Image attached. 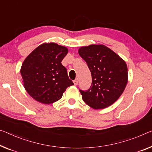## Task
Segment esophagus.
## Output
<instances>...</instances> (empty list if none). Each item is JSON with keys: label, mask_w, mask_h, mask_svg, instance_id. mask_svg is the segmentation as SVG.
Instances as JSON below:
<instances>
[{"label": "esophagus", "mask_w": 152, "mask_h": 152, "mask_svg": "<svg viewBox=\"0 0 152 152\" xmlns=\"http://www.w3.org/2000/svg\"><path fill=\"white\" fill-rule=\"evenodd\" d=\"M73 83H74V85L75 86H77L78 84V79H76L73 80Z\"/></svg>", "instance_id": "34e87169"}]
</instances>
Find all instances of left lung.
Instances as JSON below:
<instances>
[{
	"label": "left lung",
	"mask_w": 152,
	"mask_h": 152,
	"mask_svg": "<svg viewBox=\"0 0 152 152\" xmlns=\"http://www.w3.org/2000/svg\"><path fill=\"white\" fill-rule=\"evenodd\" d=\"M79 54L87 63L92 75V85L87 90H79L83 101L94 109L113 104L128 82L126 62L103 45H90L79 49Z\"/></svg>",
	"instance_id": "obj_1"
}]
</instances>
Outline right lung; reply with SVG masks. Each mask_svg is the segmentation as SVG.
Here are the masks:
<instances>
[{
    "label": "right lung",
    "mask_w": 152,
    "mask_h": 152,
    "mask_svg": "<svg viewBox=\"0 0 152 152\" xmlns=\"http://www.w3.org/2000/svg\"><path fill=\"white\" fill-rule=\"evenodd\" d=\"M67 53L65 47L43 43L26 58L20 73L26 90L34 100L43 104L53 103L73 85L61 63Z\"/></svg>",
    "instance_id": "1"
}]
</instances>
